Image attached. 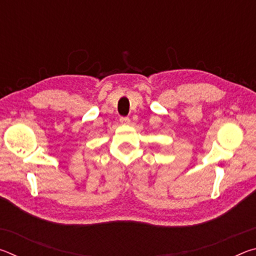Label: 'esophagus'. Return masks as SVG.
Listing matches in <instances>:
<instances>
[{
    "instance_id": "esophagus-1",
    "label": "esophagus",
    "mask_w": 256,
    "mask_h": 256,
    "mask_svg": "<svg viewBox=\"0 0 256 256\" xmlns=\"http://www.w3.org/2000/svg\"><path fill=\"white\" fill-rule=\"evenodd\" d=\"M120 124H123V125H128V124H130L131 120H130L128 118H120Z\"/></svg>"
}]
</instances>
